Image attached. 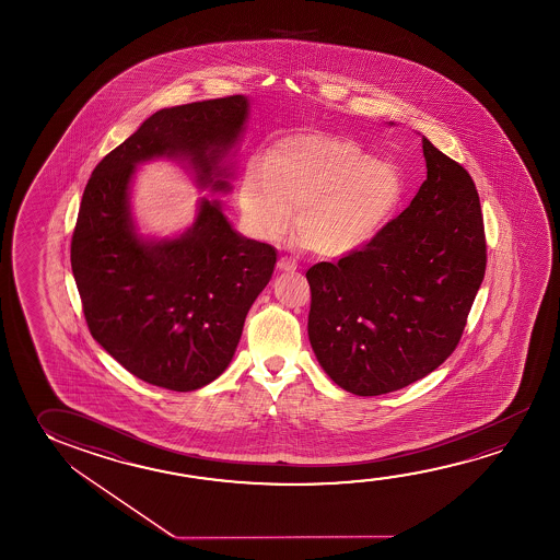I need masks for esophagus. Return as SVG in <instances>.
Wrapping results in <instances>:
<instances>
[{
	"label": "esophagus",
	"mask_w": 560,
	"mask_h": 560,
	"mask_svg": "<svg viewBox=\"0 0 560 560\" xmlns=\"http://www.w3.org/2000/svg\"><path fill=\"white\" fill-rule=\"evenodd\" d=\"M277 267H279V271H284V273H294L296 271V261H294L293 257H281L277 261Z\"/></svg>",
	"instance_id": "1"
}]
</instances>
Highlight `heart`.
I'll use <instances>...</instances> for the list:
<instances>
[{"instance_id":"1","label":"heart","mask_w":560,"mask_h":560,"mask_svg":"<svg viewBox=\"0 0 560 560\" xmlns=\"http://www.w3.org/2000/svg\"><path fill=\"white\" fill-rule=\"evenodd\" d=\"M404 197L400 170L369 158L355 140L331 135L284 138L269 160L248 165L240 185V207L264 238L291 226L304 246L338 257L368 246L395 217Z\"/></svg>"}]
</instances>
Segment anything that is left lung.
I'll use <instances>...</instances> for the list:
<instances>
[{
	"label": "left lung",
	"instance_id": "8db88e82",
	"mask_svg": "<svg viewBox=\"0 0 560 560\" xmlns=\"http://www.w3.org/2000/svg\"><path fill=\"white\" fill-rule=\"evenodd\" d=\"M422 147L428 179L410 207L368 246L306 271L312 349L351 395H386L440 368L485 279L475 182L425 137Z\"/></svg>",
	"mask_w": 560,
	"mask_h": 560
}]
</instances>
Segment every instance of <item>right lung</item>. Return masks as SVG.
Returning a JSON list of instances; mask_svg holds the SVG:
<instances>
[{
  "label": "right lung",
  "mask_w": 560,
  "mask_h": 560,
  "mask_svg": "<svg viewBox=\"0 0 560 560\" xmlns=\"http://www.w3.org/2000/svg\"><path fill=\"white\" fill-rule=\"evenodd\" d=\"M246 119L244 95L158 110L85 185L70 249L83 316L110 358L150 385L189 393L224 373L277 252L240 236L221 202L209 199L182 236L140 238L130 179L138 164L174 158L192 165L201 187L229 191L221 162Z\"/></svg>",
  "instance_id": "obj_1"
}]
</instances>
